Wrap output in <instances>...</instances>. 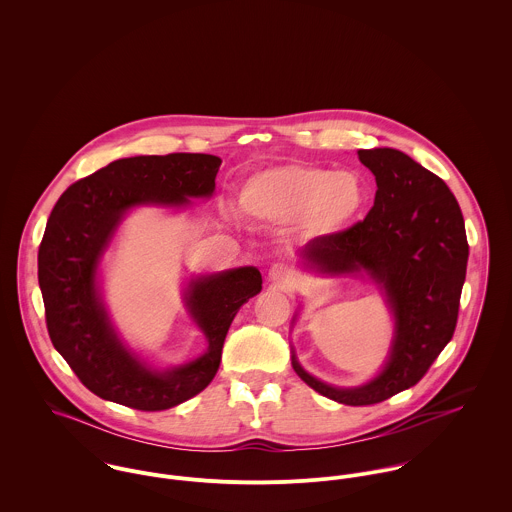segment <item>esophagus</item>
I'll list each match as a JSON object with an SVG mask.
<instances>
[{"mask_svg": "<svg viewBox=\"0 0 512 512\" xmlns=\"http://www.w3.org/2000/svg\"><path fill=\"white\" fill-rule=\"evenodd\" d=\"M270 278H272L274 282H278V284H290V280H292V272H290L288 264L278 262V264H274V266H272V270H270Z\"/></svg>", "mask_w": 512, "mask_h": 512, "instance_id": "34e87169", "label": "esophagus"}]
</instances>
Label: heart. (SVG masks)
<instances>
[{
  "instance_id": "b5f03b06",
  "label": "heart",
  "mask_w": 512,
  "mask_h": 512,
  "mask_svg": "<svg viewBox=\"0 0 512 512\" xmlns=\"http://www.w3.org/2000/svg\"><path fill=\"white\" fill-rule=\"evenodd\" d=\"M240 201L258 219L299 220L315 234H331L361 213L366 189L353 171L284 163L254 173L244 183Z\"/></svg>"
}]
</instances>
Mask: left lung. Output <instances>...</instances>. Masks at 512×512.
<instances>
[{
	"label": "left lung",
	"mask_w": 512,
	"mask_h": 512,
	"mask_svg": "<svg viewBox=\"0 0 512 512\" xmlns=\"http://www.w3.org/2000/svg\"><path fill=\"white\" fill-rule=\"evenodd\" d=\"M357 153L376 177L372 209L353 226L311 240L301 256L331 274L365 268L382 284L396 315L392 355L374 380L349 390L319 382L295 359L292 365L315 392L370 406L418 384L451 341L469 244L461 209L438 175L392 147Z\"/></svg>",
	"instance_id": "left-lung-1"
}]
</instances>
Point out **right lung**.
Masks as SVG:
<instances>
[{"mask_svg":"<svg viewBox=\"0 0 512 512\" xmlns=\"http://www.w3.org/2000/svg\"><path fill=\"white\" fill-rule=\"evenodd\" d=\"M222 159L167 153L116 159L78 179L57 201L39 246V286L55 349L96 396L142 412L169 410L209 386L238 309L262 290L256 268L191 282L187 305L209 339L203 357L155 372L130 355L108 325L96 295V266L122 215L142 203L183 205L209 197Z\"/></svg>","mask_w":512,"mask_h":512,"instance_id":"1","label":"right lung"}]
</instances>
